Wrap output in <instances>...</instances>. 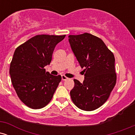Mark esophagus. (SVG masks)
<instances>
[{
    "mask_svg": "<svg viewBox=\"0 0 135 135\" xmlns=\"http://www.w3.org/2000/svg\"><path fill=\"white\" fill-rule=\"evenodd\" d=\"M61 79H62V80H66V79H68V77H66L65 75H61Z\"/></svg>",
    "mask_w": 135,
    "mask_h": 135,
    "instance_id": "esophagus-1",
    "label": "esophagus"
}]
</instances>
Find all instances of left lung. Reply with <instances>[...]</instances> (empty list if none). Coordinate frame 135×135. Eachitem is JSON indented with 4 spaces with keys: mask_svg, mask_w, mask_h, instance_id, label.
<instances>
[{
    "mask_svg": "<svg viewBox=\"0 0 135 135\" xmlns=\"http://www.w3.org/2000/svg\"><path fill=\"white\" fill-rule=\"evenodd\" d=\"M69 37L80 66L85 68L83 83L74 80L71 98L80 109L94 110L104 104L115 85L114 55L101 38L92 34L70 35Z\"/></svg>",
    "mask_w": 135,
    "mask_h": 135,
    "instance_id": "left-lung-1",
    "label": "left lung"
}]
</instances>
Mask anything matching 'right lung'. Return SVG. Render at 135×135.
Returning a JSON list of instances; mask_svg holds the SVG:
<instances>
[{"instance_id": "1", "label": "right lung", "mask_w": 135, "mask_h": 135, "mask_svg": "<svg viewBox=\"0 0 135 135\" xmlns=\"http://www.w3.org/2000/svg\"><path fill=\"white\" fill-rule=\"evenodd\" d=\"M64 35H37L18 46L9 68V74L17 95L27 107L39 109L51 100L61 80V75L46 72L55 46Z\"/></svg>"}]
</instances>
